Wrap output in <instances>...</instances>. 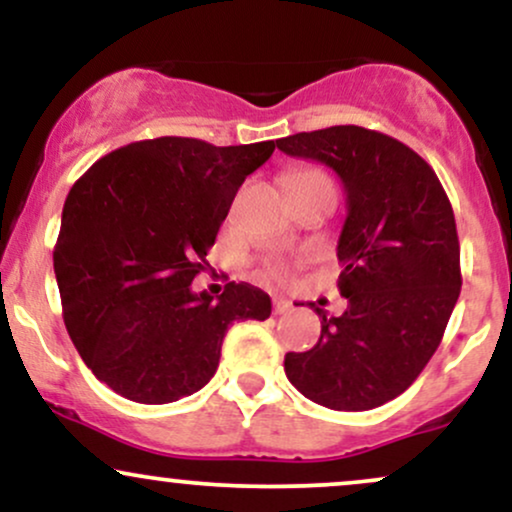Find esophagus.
<instances>
[{
    "label": "esophagus",
    "mask_w": 512,
    "mask_h": 512,
    "mask_svg": "<svg viewBox=\"0 0 512 512\" xmlns=\"http://www.w3.org/2000/svg\"><path fill=\"white\" fill-rule=\"evenodd\" d=\"M291 308H293V303H291V301H286V298H274V303H272L274 315H284V313H289Z\"/></svg>",
    "instance_id": "esophagus-1"
}]
</instances>
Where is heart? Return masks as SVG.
<instances>
[{
  "label": "heart",
  "mask_w": 512,
  "mask_h": 512,
  "mask_svg": "<svg viewBox=\"0 0 512 512\" xmlns=\"http://www.w3.org/2000/svg\"><path fill=\"white\" fill-rule=\"evenodd\" d=\"M301 180H322V182H330L325 178L322 173H317V170H301V173H296L291 178V182H301ZM267 276L274 281H281L286 276V267L281 262H269L267 264Z\"/></svg>",
  "instance_id": "heart-1"
}]
</instances>
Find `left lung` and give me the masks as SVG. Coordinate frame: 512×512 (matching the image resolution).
Wrapping results in <instances>:
<instances>
[{"instance_id": "8db88e82", "label": "left lung", "mask_w": 512, "mask_h": 512, "mask_svg": "<svg viewBox=\"0 0 512 512\" xmlns=\"http://www.w3.org/2000/svg\"><path fill=\"white\" fill-rule=\"evenodd\" d=\"M284 154L330 166L346 192L339 293L322 308L320 339L286 354V378L327 409L366 411L402 395L436 354L460 296V240L438 175L407 144L337 125L276 142Z\"/></svg>"}]
</instances>
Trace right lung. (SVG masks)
I'll return each instance as SVG.
<instances>
[{
    "label": "right lung",
    "mask_w": 512,
    "mask_h": 512,
    "mask_svg": "<svg viewBox=\"0 0 512 512\" xmlns=\"http://www.w3.org/2000/svg\"><path fill=\"white\" fill-rule=\"evenodd\" d=\"M274 149L158 137L103 156L74 182L52 252L64 325L117 395L168 404L202 390L228 327L272 315L267 293L245 281L216 298L190 284L238 187Z\"/></svg>",
    "instance_id": "add662e5"
}]
</instances>
